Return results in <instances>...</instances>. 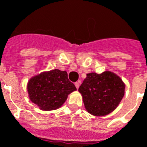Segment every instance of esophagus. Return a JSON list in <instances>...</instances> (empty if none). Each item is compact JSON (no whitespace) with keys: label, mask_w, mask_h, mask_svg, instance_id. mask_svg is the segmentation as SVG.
<instances>
[{"label":"esophagus","mask_w":147,"mask_h":147,"mask_svg":"<svg viewBox=\"0 0 147 147\" xmlns=\"http://www.w3.org/2000/svg\"><path fill=\"white\" fill-rule=\"evenodd\" d=\"M75 85H76V88H77V89H78V88H79V86H80V81L76 82L75 83Z\"/></svg>","instance_id":"obj_1"}]
</instances>
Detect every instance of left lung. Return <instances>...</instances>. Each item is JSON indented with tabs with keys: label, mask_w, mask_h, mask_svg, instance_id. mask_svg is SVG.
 I'll return each mask as SVG.
<instances>
[{
	"label": "left lung",
	"mask_w": 147,
	"mask_h": 147,
	"mask_svg": "<svg viewBox=\"0 0 147 147\" xmlns=\"http://www.w3.org/2000/svg\"><path fill=\"white\" fill-rule=\"evenodd\" d=\"M125 85L111 71L87 74L78 88L85 109L94 116H105L118 106L124 95Z\"/></svg>",
	"instance_id": "obj_1"
}]
</instances>
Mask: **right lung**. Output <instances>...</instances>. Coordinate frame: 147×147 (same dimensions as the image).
Returning <instances> with one entry per match:
<instances>
[{
  "mask_svg": "<svg viewBox=\"0 0 147 147\" xmlns=\"http://www.w3.org/2000/svg\"><path fill=\"white\" fill-rule=\"evenodd\" d=\"M76 90L75 85L69 80L66 71L59 69L42 72L30 78L27 84L30 99L43 111L60 107L68 95Z\"/></svg>",
  "mask_w": 147,
  "mask_h": 147,
  "instance_id": "right-lung-1",
  "label": "right lung"
}]
</instances>
